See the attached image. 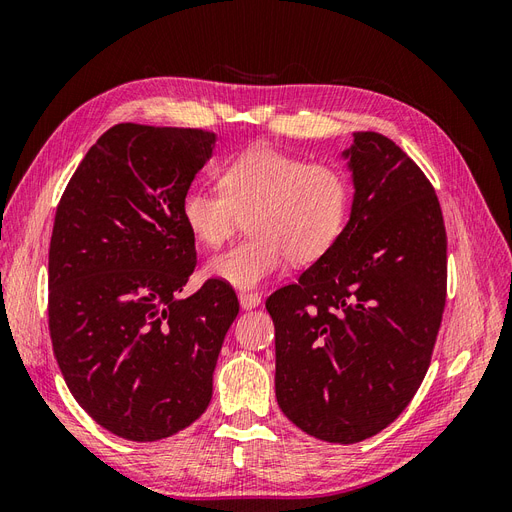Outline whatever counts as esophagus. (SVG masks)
Instances as JSON below:
<instances>
[{
  "mask_svg": "<svg viewBox=\"0 0 512 512\" xmlns=\"http://www.w3.org/2000/svg\"><path fill=\"white\" fill-rule=\"evenodd\" d=\"M239 303L243 309H254L260 305V297L256 292H241L239 294Z\"/></svg>",
  "mask_w": 512,
  "mask_h": 512,
  "instance_id": "34e87169",
  "label": "esophagus"
}]
</instances>
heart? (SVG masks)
Returning a JSON list of instances; mask_svg holds the SVG:
<instances>
[{
  "label": "heart",
  "mask_w": 512,
  "mask_h": 512,
  "mask_svg": "<svg viewBox=\"0 0 512 512\" xmlns=\"http://www.w3.org/2000/svg\"><path fill=\"white\" fill-rule=\"evenodd\" d=\"M352 203L346 173L307 162L275 147H254L220 170V190L192 185L181 218L196 241L222 245L241 215L250 237L215 256L207 275L239 290H254L282 269L312 265L342 237Z\"/></svg>",
  "instance_id": "1"
}]
</instances>
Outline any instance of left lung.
I'll return each mask as SVG.
<instances>
[{
  "label": "left lung",
  "mask_w": 512,
  "mask_h": 512,
  "mask_svg": "<svg viewBox=\"0 0 512 512\" xmlns=\"http://www.w3.org/2000/svg\"><path fill=\"white\" fill-rule=\"evenodd\" d=\"M342 151L352 209L342 237L275 290V397L309 436L354 444L406 410L446 303V230L436 190L401 147L354 132Z\"/></svg>",
  "instance_id": "left-lung-1"
}]
</instances>
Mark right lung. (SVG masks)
<instances>
[{
    "mask_svg": "<svg viewBox=\"0 0 512 512\" xmlns=\"http://www.w3.org/2000/svg\"><path fill=\"white\" fill-rule=\"evenodd\" d=\"M218 136L117 123L74 170L49 250V331L70 393L98 425L156 442L192 425L237 294L207 280L177 294L196 267L181 198Z\"/></svg>",
    "mask_w": 512,
    "mask_h": 512,
    "instance_id": "1",
    "label": "right lung"
}]
</instances>
